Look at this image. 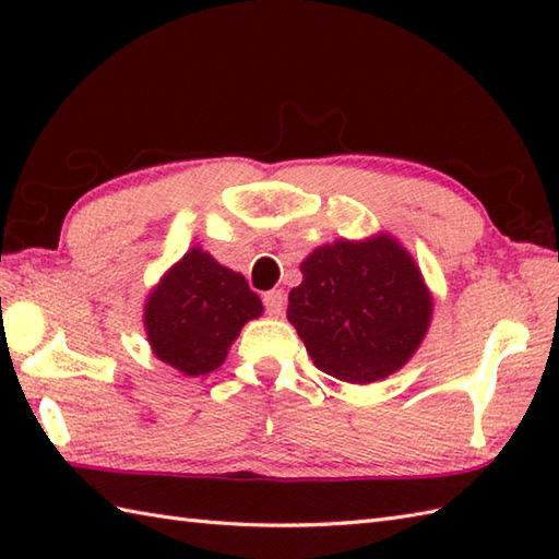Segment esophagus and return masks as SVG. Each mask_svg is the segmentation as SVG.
<instances>
[{"instance_id": "obj_1", "label": "esophagus", "mask_w": 559, "mask_h": 559, "mask_svg": "<svg viewBox=\"0 0 559 559\" xmlns=\"http://www.w3.org/2000/svg\"><path fill=\"white\" fill-rule=\"evenodd\" d=\"M264 307L271 317H281L283 310H286V293L283 290L264 293Z\"/></svg>"}]
</instances>
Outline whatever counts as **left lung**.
Listing matches in <instances>:
<instances>
[{
	"label": "left lung",
	"instance_id": "8db88e82",
	"mask_svg": "<svg viewBox=\"0 0 559 559\" xmlns=\"http://www.w3.org/2000/svg\"><path fill=\"white\" fill-rule=\"evenodd\" d=\"M288 295V322L319 370L348 384L382 382L430 329L432 293L394 235L317 247Z\"/></svg>",
	"mask_w": 559,
	"mask_h": 559
}]
</instances>
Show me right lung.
<instances>
[{"label": "right lung", "instance_id": "obj_1", "mask_svg": "<svg viewBox=\"0 0 559 559\" xmlns=\"http://www.w3.org/2000/svg\"><path fill=\"white\" fill-rule=\"evenodd\" d=\"M261 312L264 305L242 273L192 247L148 293L146 341L153 355L177 372L209 374L228 358L242 326Z\"/></svg>", "mask_w": 559, "mask_h": 559}]
</instances>
